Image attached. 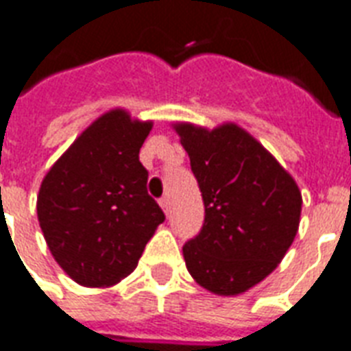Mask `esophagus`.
Instances as JSON below:
<instances>
[{"label": "esophagus", "mask_w": 351, "mask_h": 351, "mask_svg": "<svg viewBox=\"0 0 351 351\" xmlns=\"http://www.w3.org/2000/svg\"><path fill=\"white\" fill-rule=\"evenodd\" d=\"M160 206H162V210H164L165 213H169V210H171V200H169V197H167V195H165V197H162V199H160Z\"/></svg>", "instance_id": "1"}]
</instances>
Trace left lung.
Returning <instances> with one entry per match:
<instances>
[{"label":"left lung","instance_id":"8db88e82","mask_svg":"<svg viewBox=\"0 0 351 351\" xmlns=\"http://www.w3.org/2000/svg\"><path fill=\"white\" fill-rule=\"evenodd\" d=\"M204 200V224L182 248L200 287L235 296L269 276L300 224L296 182L235 123L208 130L175 123Z\"/></svg>","mask_w":351,"mask_h":351}]
</instances>
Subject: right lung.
<instances>
[{
	"label": "right lung",
	"instance_id": "obj_1",
	"mask_svg": "<svg viewBox=\"0 0 351 351\" xmlns=\"http://www.w3.org/2000/svg\"><path fill=\"white\" fill-rule=\"evenodd\" d=\"M152 121L121 108L97 117L53 164L36 200L53 258L73 282L110 287L136 269L162 208L147 193L140 149Z\"/></svg>",
	"mask_w": 351,
	"mask_h": 351
}]
</instances>
